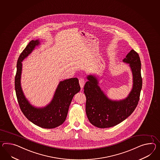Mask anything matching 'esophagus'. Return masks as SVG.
I'll use <instances>...</instances> for the list:
<instances>
[{"instance_id":"1","label":"esophagus","mask_w":160,"mask_h":160,"mask_svg":"<svg viewBox=\"0 0 160 160\" xmlns=\"http://www.w3.org/2000/svg\"><path fill=\"white\" fill-rule=\"evenodd\" d=\"M79 84H80V87L82 88H82H83V87L85 84V80H84V78H81L79 79Z\"/></svg>"}]
</instances>
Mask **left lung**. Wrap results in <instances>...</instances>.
<instances>
[{
	"label": "left lung",
	"mask_w": 160,
	"mask_h": 160,
	"mask_svg": "<svg viewBox=\"0 0 160 160\" xmlns=\"http://www.w3.org/2000/svg\"><path fill=\"white\" fill-rule=\"evenodd\" d=\"M123 62L129 63L133 75L132 89L124 99H110L98 86L96 76L88 75L87 77L88 81L84 87L86 114L90 122L98 128H110L124 121L133 113L139 101L142 87L140 57L132 50Z\"/></svg>",
	"instance_id": "obj_1"
}]
</instances>
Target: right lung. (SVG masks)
I'll return each mask as SVG.
<instances>
[{
    "instance_id": "1",
    "label": "right lung",
    "mask_w": 160,
    "mask_h": 160,
    "mask_svg": "<svg viewBox=\"0 0 160 160\" xmlns=\"http://www.w3.org/2000/svg\"><path fill=\"white\" fill-rule=\"evenodd\" d=\"M39 44V40L31 41L18 59L15 77L16 96L20 109L29 121L43 128H54L65 121L71 101L74 95L80 91V87L78 78L66 79L59 83L52 101L46 107L37 108L30 104L21 86V62Z\"/></svg>"
}]
</instances>
